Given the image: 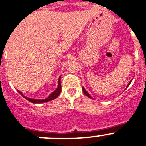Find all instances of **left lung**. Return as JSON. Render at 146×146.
I'll list each match as a JSON object with an SVG mask.
<instances>
[{
  "label": "left lung",
  "mask_w": 146,
  "mask_h": 146,
  "mask_svg": "<svg viewBox=\"0 0 146 146\" xmlns=\"http://www.w3.org/2000/svg\"><path fill=\"white\" fill-rule=\"evenodd\" d=\"M132 80H133V79H132ZM132 80H131V81H130V82H129V83H128V86H127V87H126V88H128V86H129V85H130V84H131V81H132ZM83 93H85V94H86V96H88V98H92V97H91V96H90V94H89V93H88V92H87V91H86V89H85V88H84V87H83Z\"/></svg>",
  "instance_id": "obj_1"
}]
</instances>
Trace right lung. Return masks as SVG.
<instances>
[{"mask_svg":"<svg viewBox=\"0 0 146 146\" xmlns=\"http://www.w3.org/2000/svg\"><path fill=\"white\" fill-rule=\"evenodd\" d=\"M60 91H61L60 76L59 77V78H58V83L57 88H56L54 91L52 92V93H50L48 96V98H45V99H35V98H28V97H26V96H24V95L22 93V92H21L20 90H18V93H19L20 94H21V96L24 98H25L26 100H28V101L31 102V103H46V102L50 101V100H53V99H56V98H57L58 96L60 95Z\"/></svg>","mask_w":146,"mask_h":146,"instance_id":"right-lung-1","label":"right lung"}]
</instances>
